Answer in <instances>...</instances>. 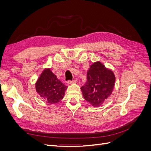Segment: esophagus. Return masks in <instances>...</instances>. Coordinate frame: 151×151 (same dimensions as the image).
Listing matches in <instances>:
<instances>
[{
	"instance_id": "esophagus-1",
	"label": "esophagus",
	"mask_w": 151,
	"mask_h": 151,
	"mask_svg": "<svg viewBox=\"0 0 151 151\" xmlns=\"http://www.w3.org/2000/svg\"><path fill=\"white\" fill-rule=\"evenodd\" d=\"M77 80L76 79H75V80H74V81H68V84H76V83H77Z\"/></svg>"
}]
</instances>
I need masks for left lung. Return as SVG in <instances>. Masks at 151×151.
Returning a JSON list of instances; mask_svg holds the SVG:
<instances>
[{
  "instance_id": "8db88e82",
  "label": "left lung",
  "mask_w": 151,
  "mask_h": 151,
  "mask_svg": "<svg viewBox=\"0 0 151 151\" xmlns=\"http://www.w3.org/2000/svg\"><path fill=\"white\" fill-rule=\"evenodd\" d=\"M115 76L99 61L93 63L87 73V81L81 88L84 99L94 107H99L113 92Z\"/></svg>"
}]
</instances>
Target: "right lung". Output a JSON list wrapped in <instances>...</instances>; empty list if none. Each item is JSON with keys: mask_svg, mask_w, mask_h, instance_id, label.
I'll list each match as a JSON object with an SVG mask.
<instances>
[{"mask_svg": "<svg viewBox=\"0 0 151 151\" xmlns=\"http://www.w3.org/2000/svg\"><path fill=\"white\" fill-rule=\"evenodd\" d=\"M35 85L36 93L50 104L61 101L67 89L49 68L43 70Z\"/></svg>", "mask_w": 151, "mask_h": 151, "instance_id": "1", "label": "right lung"}]
</instances>
